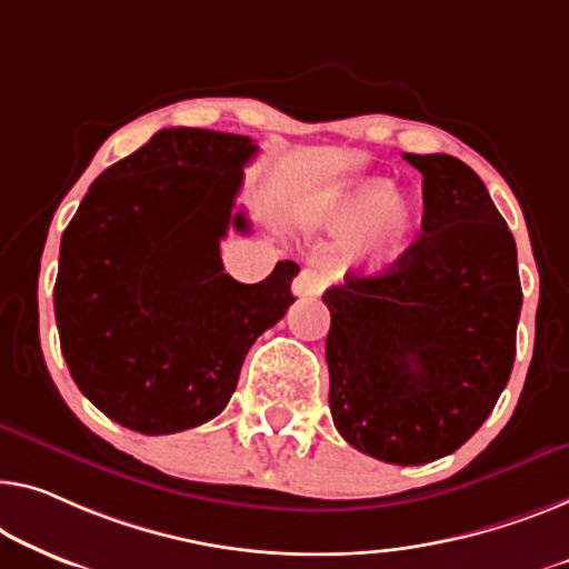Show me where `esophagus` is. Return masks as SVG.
I'll return each instance as SVG.
<instances>
[{"label":"esophagus","mask_w":569,"mask_h":569,"mask_svg":"<svg viewBox=\"0 0 569 569\" xmlns=\"http://www.w3.org/2000/svg\"><path fill=\"white\" fill-rule=\"evenodd\" d=\"M293 293L299 296V299H313V296L321 293V288H325V283H321V278L313 273V270L303 268L299 276L293 278Z\"/></svg>","instance_id":"obj_1"}]
</instances>
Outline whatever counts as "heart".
Returning a JSON list of instances; mask_svg holds the SVG:
<instances>
[{"label": "heart", "instance_id": "obj_1", "mask_svg": "<svg viewBox=\"0 0 569 569\" xmlns=\"http://www.w3.org/2000/svg\"><path fill=\"white\" fill-rule=\"evenodd\" d=\"M388 178L339 186L311 207V224L329 234H351L350 256L368 273H383L409 256L421 230L411 201L393 197Z\"/></svg>", "mask_w": 569, "mask_h": 569}]
</instances>
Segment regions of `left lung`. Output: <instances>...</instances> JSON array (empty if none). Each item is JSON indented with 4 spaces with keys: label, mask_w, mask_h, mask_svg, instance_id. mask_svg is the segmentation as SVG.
<instances>
[{
    "label": "left lung",
    "mask_w": 569,
    "mask_h": 569,
    "mask_svg": "<svg viewBox=\"0 0 569 569\" xmlns=\"http://www.w3.org/2000/svg\"><path fill=\"white\" fill-rule=\"evenodd\" d=\"M403 158L423 176L421 237L391 270L347 273L321 301L337 431L376 460L423 465L493 411L523 296L513 234L480 176L445 152Z\"/></svg>",
    "instance_id": "obj_1"
}]
</instances>
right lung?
<instances>
[{
    "instance_id": "obj_1",
    "label": "right lung",
    "mask_w": 569,
    "mask_h": 569,
    "mask_svg": "<svg viewBox=\"0 0 569 569\" xmlns=\"http://www.w3.org/2000/svg\"><path fill=\"white\" fill-rule=\"evenodd\" d=\"M244 134L171 127L109 166L61 237L53 288L61 352L79 391L140 435H173L224 411L252 342L296 301L299 266L266 281L224 273Z\"/></svg>"
}]
</instances>
